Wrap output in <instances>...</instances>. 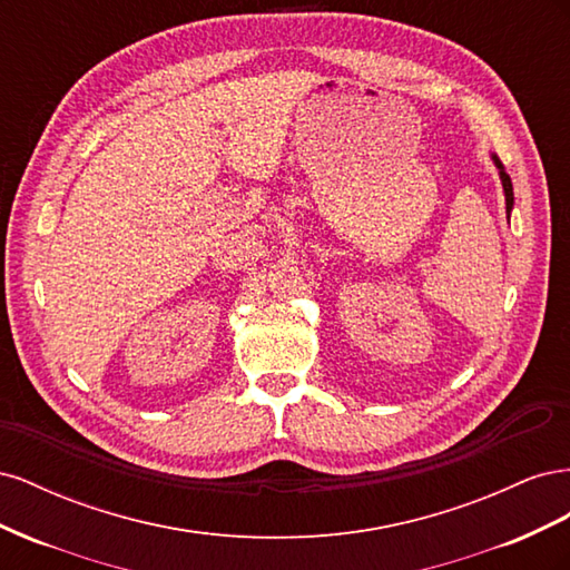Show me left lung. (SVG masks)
Returning <instances> with one entry per match:
<instances>
[{"mask_svg":"<svg viewBox=\"0 0 570 570\" xmlns=\"http://www.w3.org/2000/svg\"><path fill=\"white\" fill-rule=\"evenodd\" d=\"M492 159H494V164H497V168H499V178H502L504 197H507V212L511 214V206H513V185H511V178H509V174H507V170H504L502 161H499L497 157H492Z\"/></svg>","mask_w":570,"mask_h":570,"instance_id":"obj_1","label":"left lung"}]
</instances>
